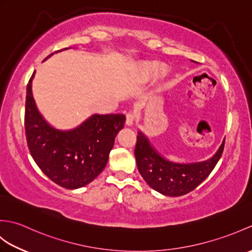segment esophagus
<instances>
[{
	"label": "esophagus",
	"instance_id": "esophagus-1",
	"mask_svg": "<svg viewBox=\"0 0 252 252\" xmlns=\"http://www.w3.org/2000/svg\"><path fill=\"white\" fill-rule=\"evenodd\" d=\"M134 119H135L134 115H133L132 112H127V114H126V126H133V123H134Z\"/></svg>",
	"mask_w": 252,
	"mask_h": 252
}]
</instances>
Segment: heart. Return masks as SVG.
Returning a JSON list of instances; mask_svg holds the SVG:
<instances>
[{
  "label": "heart",
  "instance_id": "obj_1",
  "mask_svg": "<svg viewBox=\"0 0 252 252\" xmlns=\"http://www.w3.org/2000/svg\"><path fill=\"white\" fill-rule=\"evenodd\" d=\"M167 66L160 62H143L134 67V76L138 82H146L155 77L163 78Z\"/></svg>",
  "mask_w": 252,
  "mask_h": 252
}]
</instances>
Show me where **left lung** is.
<instances>
[{
	"label": "left lung",
	"instance_id": "8db88e82",
	"mask_svg": "<svg viewBox=\"0 0 252 252\" xmlns=\"http://www.w3.org/2000/svg\"><path fill=\"white\" fill-rule=\"evenodd\" d=\"M196 63V62H195ZM224 138L216 154L198 162L181 163L167 159L149 141L147 135L137 131L135 158L138 172L153 189L165 196L178 197L195 189L215 169L224 149Z\"/></svg>",
	"mask_w": 252,
	"mask_h": 252
}]
</instances>
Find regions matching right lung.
I'll return each instance as SVG.
<instances>
[{"label": "right lung", "mask_w": 252, "mask_h": 252, "mask_svg": "<svg viewBox=\"0 0 252 252\" xmlns=\"http://www.w3.org/2000/svg\"><path fill=\"white\" fill-rule=\"evenodd\" d=\"M34 73L27 85L25 111L30 154L37 167L54 183L67 189H80L105 169L115 138L125 126L126 116L94 114L73 129H57L45 119L35 104L32 93Z\"/></svg>", "instance_id": "right-lung-1"}]
</instances>
